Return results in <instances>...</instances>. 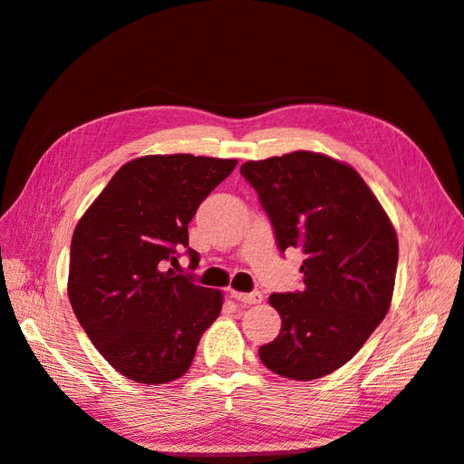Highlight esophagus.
Segmentation results:
<instances>
[{"instance_id": "34e87169", "label": "esophagus", "mask_w": 464, "mask_h": 464, "mask_svg": "<svg viewBox=\"0 0 464 464\" xmlns=\"http://www.w3.org/2000/svg\"><path fill=\"white\" fill-rule=\"evenodd\" d=\"M230 295H232L234 300H238V302H242V304H248V306L260 304V302H262V295H260V292H248V295H244V292L232 290Z\"/></svg>"}]
</instances>
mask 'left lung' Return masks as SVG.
<instances>
[{"label":"left lung","mask_w":464,"mask_h":464,"mask_svg":"<svg viewBox=\"0 0 464 464\" xmlns=\"http://www.w3.org/2000/svg\"><path fill=\"white\" fill-rule=\"evenodd\" d=\"M240 174L258 192L278 248L304 252V288L272 295L280 334L260 346L264 366L314 381L346 364L391 308L399 240L353 166L298 150L250 160Z\"/></svg>","instance_id":"obj_1"}]
</instances>
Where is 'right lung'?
<instances>
[{
  "mask_svg": "<svg viewBox=\"0 0 464 464\" xmlns=\"http://www.w3.org/2000/svg\"><path fill=\"white\" fill-rule=\"evenodd\" d=\"M238 160L141 156L121 166L72 236L73 314L120 374L172 382L190 368L204 330L220 316V290L198 286L168 264L188 246L198 206ZM192 262L198 252L188 248Z\"/></svg>",
  "mask_w": 464,
  "mask_h": 464,
  "instance_id": "1",
  "label": "right lung"
}]
</instances>
